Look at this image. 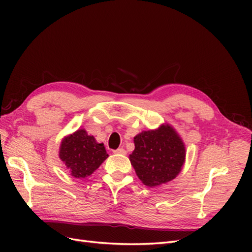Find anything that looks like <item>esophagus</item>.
<instances>
[{
	"instance_id": "obj_1",
	"label": "esophagus",
	"mask_w": 252,
	"mask_h": 252,
	"mask_svg": "<svg viewBox=\"0 0 252 252\" xmlns=\"http://www.w3.org/2000/svg\"><path fill=\"white\" fill-rule=\"evenodd\" d=\"M113 154H118V155H126L127 151L124 148H118L116 150H113Z\"/></svg>"
}]
</instances>
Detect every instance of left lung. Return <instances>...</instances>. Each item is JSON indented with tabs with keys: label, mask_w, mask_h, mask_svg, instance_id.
<instances>
[{
	"label": "left lung",
	"mask_w": 252,
	"mask_h": 252,
	"mask_svg": "<svg viewBox=\"0 0 252 252\" xmlns=\"http://www.w3.org/2000/svg\"><path fill=\"white\" fill-rule=\"evenodd\" d=\"M133 141L135 147L129 159L144 185L156 187L165 184L181 172L186 149L170 125L142 131L134 136Z\"/></svg>",
	"instance_id": "8db88e82"
}]
</instances>
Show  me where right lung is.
I'll list each match as a JSON object with an SVG mask.
<instances>
[{
    "instance_id": "right-lung-1",
    "label": "right lung",
    "mask_w": 252,
    "mask_h": 252,
    "mask_svg": "<svg viewBox=\"0 0 252 252\" xmlns=\"http://www.w3.org/2000/svg\"><path fill=\"white\" fill-rule=\"evenodd\" d=\"M59 156L69 173L78 179L93 174L108 158L104 144H98L85 129L65 136L61 143Z\"/></svg>"
}]
</instances>
